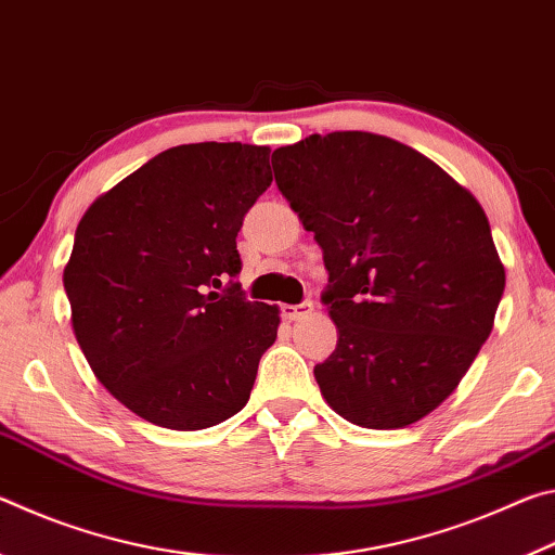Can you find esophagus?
Here are the masks:
<instances>
[{
	"label": "esophagus",
	"instance_id": "obj_1",
	"mask_svg": "<svg viewBox=\"0 0 555 555\" xmlns=\"http://www.w3.org/2000/svg\"><path fill=\"white\" fill-rule=\"evenodd\" d=\"M311 311H313L311 300H300L296 306H284V315L288 321H300V318H306Z\"/></svg>",
	"mask_w": 555,
	"mask_h": 555
}]
</instances>
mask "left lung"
Here are the masks:
<instances>
[{
    "label": "left lung",
    "mask_w": 555,
    "mask_h": 555,
    "mask_svg": "<svg viewBox=\"0 0 555 555\" xmlns=\"http://www.w3.org/2000/svg\"><path fill=\"white\" fill-rule=\"evenodd\" d=\"M276 185L323 249L337 347L315 364L350 424L403 428L443 403L504 294L487 215L424 154L370 131L281 146Z\"/></svg>",
    "instance_id": "left-lung-1"
}]
</instances>
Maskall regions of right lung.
Wrapping results in <instances>:
<instances>
[{
    "label": "right lung",
    "mask_w": 555,
    "mask_h": 555,
    "mask_svg": "<svg viewBox=\"0 0 555 555\" xmlns=\"http://www.w3.org/2000/svg\"><path fill=\"white\" fill-rule=\"evenodd\" d=\"M271 149L183 144L90 205L63 271L95 377L149 424L218 426L242 411L279 308L247 300L237 232L274 181Z\"/></svg>",
    "instance_id": "add662e5"
}]
</instances>
